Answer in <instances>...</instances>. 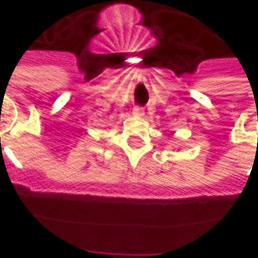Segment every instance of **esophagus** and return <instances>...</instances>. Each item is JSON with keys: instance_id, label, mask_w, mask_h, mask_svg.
<instances>
[{"instance_id": "34e87169", "label": "esophagus", "mask_w": 258, "mask_h": 258, "mask_svg": "<svg viewBox=\"0 0 258 258\" xmlns=\"http://www.w3.org/2000/svg\"><path fill=\"white\" fill-rule=\"evenodd\" d=\"M133 114L137 116V117H141V116H144V109L140 106H135L134 109H133Z\"/></svg>"}]
</instances>
